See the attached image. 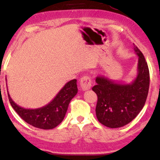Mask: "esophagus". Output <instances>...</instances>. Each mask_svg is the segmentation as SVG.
I'll return each instance as SVG.
<instances>
[{"instance_id":"34e87169","label":"esophagus","mask_w":160,"mask_h":160,"mask_svg":"<svg viewBox=\"0 0 160 160\" xmlns=\"http://www.w3.org/2000/svg\"><path fill=\"white\" fill-rule=\"evenodd\" d=\"M92 86L91 79L89 76H84L80 79V87L83 90H87Z\"/></svg>"}]
</instances>
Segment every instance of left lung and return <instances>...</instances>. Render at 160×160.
<instances>
[{"instance_id": "obj_1", "label": "left lung", "mask_w": 160, "mask_h": 160, "mask_svg": "<svg viewBox=\"0 0 160 160\" xmlns=\"http://www.w3.org/2000/svg\"><path fill=\"white\" fill-rule=\"evenodd\" d=\"M138 56V75L131 83H117L104 76L96 78L92 89L98 96L96 114L98 121L111 128L126 125L140 113L147 100L150 72L145 58L134 45Z\"/></svg>"}]
</instances>
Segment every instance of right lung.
Masks as SVG:
<instances>
[{"label": "right lung", "mask_w": 160, "mask_h": 160, "mask_svg": "<svg viewBox=\"0 0 160 160\" xmlns=\"http://www.w3.org/2000/svg\"><path fill=\"white\" fill-rule=\"evenodd\" d=\"M77 80L68 82L50 102L42 108L30 109L17 105L8 93L9 101L22 120L35 128L49 130L57 127L66 115L71 100L77 93Z\"/></svg>", "instance_id": "1"}]
</instances>
